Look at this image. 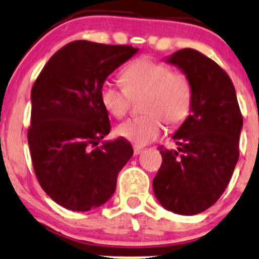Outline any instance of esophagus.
<instances>
[{
    "instance_id": "1",
    "label": "esophagus",
    "mask_w": 259,
    "mask_h": 259,
    "mask_svg": "<svg viewBox=\"0 0 259 259\" xmlns=\"http://www.w3.org/2000/svg\"><path fill=\"white\" fill-rule=\"evenodd\" d=\"M142 151H143V148H140V146H134V155H139Z\"/></svg>"
}]
</instances>
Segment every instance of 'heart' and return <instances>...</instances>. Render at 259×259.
Here are the masks:
<instances>
[{
    "label": "heart",
    "mask_w": 259,
    "mask_h": 259,
    "mask_svg": "<svg viewBox=\"0 0 259 259\" xmlns=\"http://www.w3.org/2000/svg\"><path fill=\"white\" fill-rule=\"evenodd\" d=\"M122 86L106 80L100 88L104 109L122 117L132 105V98H142L145 114L130 117L116 127L119 137L137 145H145L163 135L165 121L171 126L182 124L193 104V83L185 72L171 70L165 62L142 56L133 60L120 72Z\"/></svg>",
    "instance_id": "1"
}]
</instances>
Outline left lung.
<instances>
[{
    "instance_id": "left-lung-1",
    "label": "left lung",
    "mask_w": 259,
    "mask_h": 259,
    "mask_svg": "<svg viewBox=\"0 0 259 259\" xmlns=\"http://www.w3.org/2000/svg\"><path fill=\"white\" fill-rule=\"evenodd\" d=\"M193 83L192 114L173 135L177 150L160 149V169L153 179L156 199L165 209L193 215L221 198L239 158L243 117L231 77L194 49L168 60Z\"/></svg>"
}]
</instances>
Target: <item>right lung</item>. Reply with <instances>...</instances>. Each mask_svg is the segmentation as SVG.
<instances>
[{
	"instance_id": "right-lung-1",
	"label": "right lung",
	"mask_w": 259,
	"mask_h": 259,
	"mask_svg": "<svg viewBox=\"0 0 259 259\" xmlns=\"http://www.w3.org/2000/svg\"><path fill=\"white\" fill-rule=\"evenodd\" d=\"M138 49L72 41L55 52L31 90L27 140L36 178L54 202L86 211L110 199L133 155L124 139L99 143L111 130L100 88Z\"/></svg>"
}]
</instances>
